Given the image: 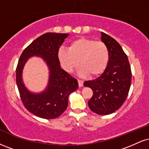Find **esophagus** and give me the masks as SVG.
<instances>
[{
  "instance_id": "obj_1",
  "label": "esophagus",
  "mask_w": 149,
  "mask_h": 149,
  "mask_svg": "<svg viewBox=\"0 0 149 149\" xmlns=\"http://www.w3.org/2000/svg\"><path fill=\"white\" fill-rule=\"evenodd\" d=\"M78 85H79L80 88H81L83 85V81L81 80H78Z\"/></svg>"
}]
</instances>
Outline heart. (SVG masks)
<instances>
[{
  "label": "heart",
  "mask_w": 149,
  "mask_h": 149,
  "mask_svg": "<svg viewBox=\"0 0 149 149\" xmlns=\"http://www.w3.org/2000/svg\"><path fill=\"white\" fill-rule=\"evenodd\" d=\"M58 58L62 68L72 72L78 64V73L82 76H96L107 69L109 61V51L105 43L94 39L80 38L71 42L69 49L61 48Z\"/></svg>",
  "instance_id": "1"
}]
</instances>
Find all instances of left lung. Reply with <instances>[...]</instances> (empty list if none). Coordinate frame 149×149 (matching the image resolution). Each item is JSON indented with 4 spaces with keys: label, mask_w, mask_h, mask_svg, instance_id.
Listing matches in <instances>:
<instances>
[{
    "label": "left lung",
    "mask_w": 149,
    "mask_h": 149,
    "mask_svg": "<svg viewBox=\"0 0 149 149\" xmlns=\"http://www.w3.org/2000/svg\"><path fill=\"white\" fill-rule=\"evenodd\" d=\"M102 41L109 51L107 69L96 79L85 81L84 86L93 91L88 101L90 110L99 115H109L123 104L131 85L132 72L127 56L114 38L102 32Z\"/></svg>",
    "instance_id": "left-lung-1"
}]
</instances>
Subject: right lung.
<instances>
[{
	"label": "right lung",
	"instance_id": "obj_1",
	"mask_svg": "<svg viewBox=\"0 0 149 149\" xmlns=\"http://www.w3.org/2000/svg\"><path fill=\"white\" fill-rule=\"evenodd\" d=\"M68 33H46L34 40L22 53L16 69V82L24 106L38 117L53 119L59 117L66 109L69 96L78 88L74 78L60 66L58 52L59 47L69 36ZM42 58L49 70L46 88L38 93H32L25 86L22 73L29 58Z\"/></svg>",
	"mask_w": 149,
	"mask_h": 149
}]
</instances>
